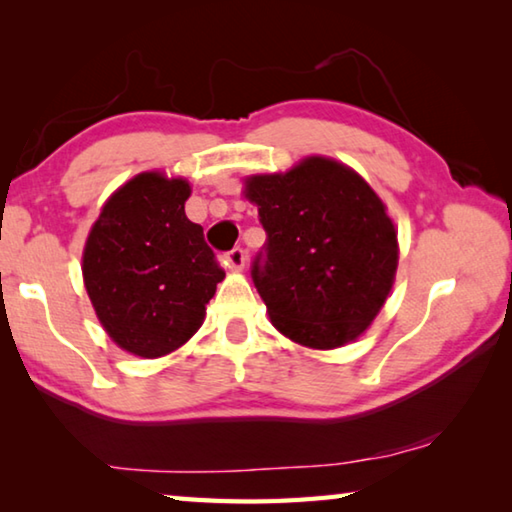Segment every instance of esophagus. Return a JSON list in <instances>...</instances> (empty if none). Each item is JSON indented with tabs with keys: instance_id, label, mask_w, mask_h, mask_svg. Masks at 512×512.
<instances>
[{
	"instance_id": "34e87169",
	"label": "esophagus",
	"mask_w": 512,
	"mask_h": 512,
	"mask_svg": "<svg viewBox=\"0 0 512 512\" xmlns=\"http://www.w3.org/2000/svg\"><path fill=\"white\" fill-rule=\"evenodd\" d=\"M223 262H225V266H228V268H241V266L246 264V253H244V248L235 246L232 250H228V253L223 255Z\"/></svg>"
}]
</instances>
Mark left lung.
Returning a JSON list of instances; mask_svg holds the SVG:
<instances>
[{"instance_id": "obj_1", "label": "left lung", "mask_w": 512, "mask_h": 512, "mask_svg": "<svg viewBox=\"0 0 512 512\" xmlns=\"http://www.w3.org/2000/svg\"><path fill=\"white\" fill-rule=\"evenodd\" d=\"M246 196L266 232L250 275L271 323L307 348L357 339L386 302L397 268V232L379 196L327 158L248 178Z\"/></svg>"}]
</instances>
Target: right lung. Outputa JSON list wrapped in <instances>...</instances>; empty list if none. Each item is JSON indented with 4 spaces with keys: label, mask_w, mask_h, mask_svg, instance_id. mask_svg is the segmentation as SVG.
Returning <instances> with one entry per match:
<instances>
[{
    "label": "right lung",
    "mask_w": 512,
    "mask_h": 512,
    "mask_svg": "<svg viewBox=\"0 0 512 512\" xmlns=\"http://www.w3.org/2000/svg\"><path fill=\"white\" fill-rule=\"evenodd\" d=\"M183 178L140 173L103 205L85 244L83 280L110 339L155 359L180 348L205 318L225 271L185 214Z\"/></svg>",
    "instance_id": "obj_1"
}]
</instances>
